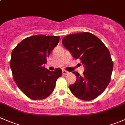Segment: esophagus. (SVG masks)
<instances>
[{
    "instance_id": "34e87169",
    "label": "esophagus",
    "mask_w": 125,
    "mask_h": 125,
    "mask_svg": "<svg viewBox=\"0 0 125 125\" xmlns=\"http://www.w3.org/2000/svg\"><path fill=\"white\" fill-rule=\"evenodd\" d=\"M62 73H63V75H67V74H68V73H69L68 72L66 71H65V70H63Z\"/></svg>"
}]
</instances>
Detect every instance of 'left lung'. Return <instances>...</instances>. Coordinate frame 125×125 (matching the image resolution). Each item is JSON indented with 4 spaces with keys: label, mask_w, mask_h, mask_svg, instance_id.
<instances>
[{
    "label": "left lung",
    "mask_w": 125,
    "mask_h": 125,
    "mask_svg": "<svg viewBox=\"0 0 125 125\" xmlns=\"http://www.w3.org/2000/svg\"><path fill=\"white\" fill-rule=\"evenodd\" d=\"M63 46L75 59L84 65L83 75L73 72L75 82L70 85L72 93L82 100H91L100 95L110 82L113 62L110 52L97 36L90 32L72 34L62 39Z\"/></svg>",
    "instance_id": "1"
}]
</instances>
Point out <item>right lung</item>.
Here are the masks:
<instances>
[{"label":"right lung","mask_w":125,"mask_h":125,"mask_svg":"<svg viewBox=\"0 0 125 125\" xmlns=\"http://www.w3.org/2000/svg\"><path fill=\"white\" fill-rule=\"evenodd\" d=\"M60 37L36 35L23 39L12 50L10 68L18 88L32 100L46 99L53 92L55 83L62 74L56 68H45L46 58L57 45Z\"/></svg>","instance_id":"right-lung-1"}]
</instances>
